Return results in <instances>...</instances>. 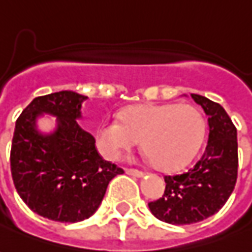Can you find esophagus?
Listing matches in <instances>:
<instances>
[{
  "mask_svg": "<svg viewBox=\"0 0 252 252\" xmlns=\"http://www.w3.org/2000/svg\"><path fill=\"white\" fill-rule=\"evenodd\" d=\"M126 175L136 176V177H142L143 176V172L142 170H138V169H132V168H126Z\"/></svg>",
  "mask_w": 252,
  "mask_h": 252,
  "instance_id": "1",
  "label": "esophagus"
}]
</instances>
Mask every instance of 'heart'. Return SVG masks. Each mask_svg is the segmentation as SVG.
Wrapping results in <instances>:
<instances>
[{
	"label": "heart",
	"instance_id": "obj_1",
	"mask_svg": "<svg viewBox=\"0 0 252 252\" xmlns=\"http://www.w3.org/2000/svg\"><path fill=\"white\" fill-rule=\"evenodd\" d=\"M203 135L205 121L192 105H138L121 113L120 123L105 121L96 143L106 158L120 159L140 142L156 168L176 170L192 161Z\"/></svg>",
	"mask_w": 252,
	"mask_h": 252
}]
</instances>
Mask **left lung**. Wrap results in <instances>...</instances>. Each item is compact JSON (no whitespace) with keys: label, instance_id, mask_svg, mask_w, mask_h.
<instances>
[{"label":"left lung","instance_id":"8db88e82","mask_svg":"<svg viewBox=\"0 0 252 252\" xmlns=\"http://www.w3.org/2000/svg\"><path fill=\"white\" fill-rule=\"evenodd\" d=\"M191 96L207 114V144L187 172L163 177V195L149 203L158 220L173 225L195 224L216 214L226 203L237 180L236 126L220 103L198 94Z\"/></svg>","mask_w":252,"mask_h":252}]
</instances>
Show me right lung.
Instances as JSON below:
<instances>
[{
	"label": "right lung",
	"instance_id": "add662e5",
	"mask_svg": "<svg viewBox=\"0 0 252 252\" xmlns=\"http://www.w3.org/2000/svg\"><path fill=\"white\" fill-rule=\"evenodd\" d=\"M87 96L60 91L36 96L16 120L10 147V172L16 191L36 214L59 222L91 217L105 196L109 181L124 170L105 161L95 139L76 119ZM56 115L58 129L42 135L34 120Z\"/></svg>",
	"mask_w": 252,
	"mask_h": 252
}]
</instances>
